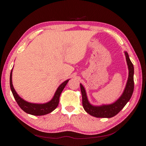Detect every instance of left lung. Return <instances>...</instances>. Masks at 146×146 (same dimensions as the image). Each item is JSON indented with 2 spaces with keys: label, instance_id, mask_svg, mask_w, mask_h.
Segmentation results:
<instances>
[{
  "label": "left lung",
  "instance_id": "obj_1",
  "mask_svg": "<svg viewBox=\"0 0 146 146\" xmlns=\"http://www.w3.org/2000/svg\"><path fill=\"white\" fill-rule=\"evenodd\" d=\"M126 61L129 69V77L126 86L122 95L115 102L109 105H103L100 106H94L90 104L88 100L87 95L83 86L80 84L81 93L82 97V106L84 110L91 116L97 118H111L117 115L123 108L129 102L133 95L134 90V67L130 60L129 55L127 52H125Z\"/></svg>",
  "mask_w": 146,
  "mask_h": 146
}]
</instances>
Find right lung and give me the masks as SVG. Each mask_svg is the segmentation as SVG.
Listing matches in <instances>:
<instances>
[{"instance_id":"1","label":"right lung","mask_w":146,"mask_h":146,"mask_svg":"<svg viewBox=\"0 0 146 146\" xmlns=\"http://www.w3.org/2000/svg\"><path fill=\"white\" fill-rule=\"evenodd\" d=\"M68 81L69 80H67L62 84H61L57 90H56L52 100L49 101V102L45 104H33L26 102L23 98H21L15 90L13 84H12V70L10 73V78H9V84H10L11 92L13 93L15 99L17 103L18 104L19 107L24 112L35 116H41L48 114V113L52 112L54 110H55L58 105L59 98H60L62 91H63L64 88H65Z\"/></svg>"}]
</instances>
